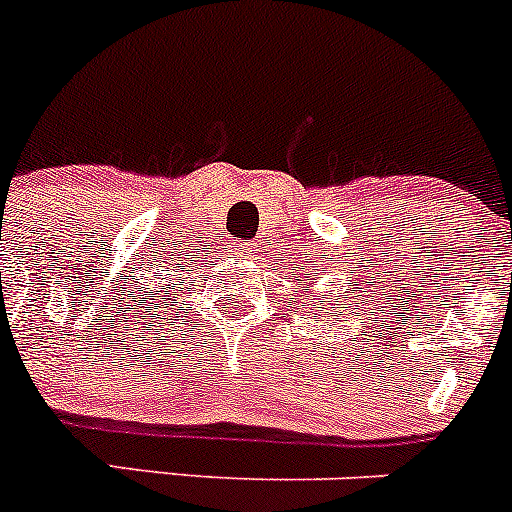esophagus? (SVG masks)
<instances>
[{"mask_svg":"<svg viewBox=\"0 0 512 512\" xmlns=\"http://www.w3.org/2000/svg\"><path fill=\"white\" fill-rule=\"evenodd\" d=\"M233 251H236L238 256H251V251H253V243H246V241H236V243H233Z\"/></svg>","mask_w":512,"mask_h":512,"instance_id":"esophagus-1","label":"esophagus"}]
</instances>
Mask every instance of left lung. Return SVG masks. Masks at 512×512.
Masks as SVG:
<instances>
[{
    "instance_id": "obj_1",
    "label": "left lung",
    "mask_w": 512,
    "mask_h": 512,
    "mask_svg": "<svg viewBox=\"0 0 512 512\" xmlns=\"http://www.w3.org/2000/svg\"><path fill=\"white\" fill-rule=\"evenodd\" d=\"M306 281H309V276H306Z\"/></svg>"
}]
</instances>
